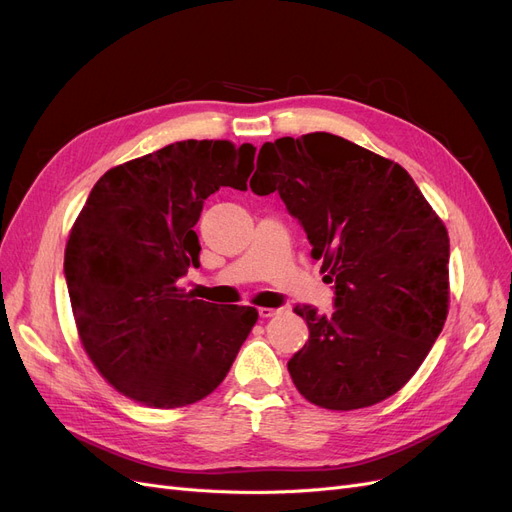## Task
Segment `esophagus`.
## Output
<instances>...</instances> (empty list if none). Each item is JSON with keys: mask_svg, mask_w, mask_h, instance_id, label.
Returning <instances> with one entry per match:
<instances>
[{"mask_svg": "<svg viewBox=\"0 0 512 512\" xmlns=\"http://www.w3.org/2000/svg\"><path fill=\"white\" fill-rule=\"evenodd\" d=\"M282 308H259L257 312H259V316L261 318H270V316H274V314H278Z\"/></svg>", "mask_w": 512, "mask_h": 512, "instance_id": "1", "label": "esophagus"}]
</instances>
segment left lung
Wrapping results in <instances>:
<instances>
[{
    "label": "left lung",
    "instance_id": "left-lung-1",
    "mask_svg": "<svg viewBox=\"0 0 512 512\" xmlns=\"http://www.w3.org/2000/svg\"><path fill=\"white\" fill-rule=\"evenodd\" d=\"M278 192L331 282L333 314L295 306L310 337L287 363L325 409H361L401 390L445 325L449 238L407 170L331 132L263 143L251 179Z\"/></svg>",
    "mask_w": 512,
    "mask_h": 512
}]
</instances>
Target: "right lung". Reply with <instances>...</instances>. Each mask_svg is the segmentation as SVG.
Masks as SVG:
<instances>
[{
	"label": "right lung",
	"mask_w": 512,
	"mask_h": 512,
	"mask_svg": "<svg viewBox=\"0 0 512 512\" xmlns=\"http://www.w3.org/2000/svg\"><path fill=\"white\" fill-rule=\"evenodd\" d=\"M251 143L177 141L130 160L92 187L65 249L82 344L105 380L149 407L211 394L230 371L257 310L194 299L177 280L200 266L194 225L219 187L246 192Z\"/></svg>",
	"instance_id": "obj_1"
}]
</instances>
